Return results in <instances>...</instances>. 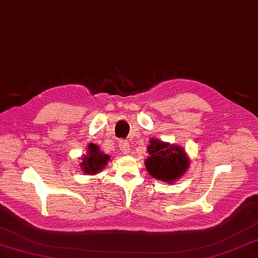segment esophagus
Listing matches in <instances>:
<instances>
[{
  "label": "esophagus",
  "mask_w": 258,
  "mask_h": 258,
  "mask_svg": "<svg viewBox=\"0 0 258 258\" xmlns=\"http://www.w3.org/2000/svg\"><path fill=\"white\" fill-rule=\"evenodd\" d=\"M119 147H120V151L122 154H129L130 152V145L127 141H124V140H121L119 142Z\"/></svg>",
  "instance_id": "obj_1"
}]
</instances>
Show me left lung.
<instances>
[{
  "label": "left lung",
  "instance_id": "1",
  "mask_svg": "<svg viewBox=\"0 0 258 258\" xmlns=\"http://www.w3.org/2000/svg\"><path fill=\"white\" fill-rule=\"evenodd\" d=\"M145 159L147 172L154 178L168 184L181 178L189 167V157L183 147L152 138Z\"/></svg>",
  "mask_w": 258,
  "mask_h": 258
}]
</instances>
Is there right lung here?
<instances>
[{"label":"right lung","mask_w":258,"mask_h":258,"mask_svg":"<svg viewBox=\"0 0 258 258\" xmlns=\"http://www.w3.org/2000/svg\"><path fill=\"white\" fill-rule=\"evenodd\" d=\"M110 159V156L100 151V147L97 144L89 143L86 155L82 156L80 166L85 174L95 175L106 167Z\"/></svg>","instance_id":"right-lung-1"}]
</instances>
